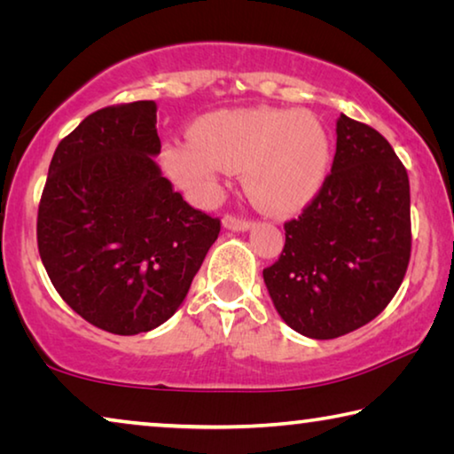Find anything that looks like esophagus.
Masks as SVG:
<instances>
[{"mask_svg":"<svg viewBox=\"0 0 454 454\" xmlns=\"http://www.w3.org/2000/svg\"><path fill=\"white\" fill-rule=\"evenodd\" d=\"M222 224H224V228L228 230H248L252 226L250 220L246 218H240V216H234V214H226L224 220H222Z\"/></svg>","mask_w":454,"mask_h":454,"instance_id":"esophagus-1","label":"esophagus"}]
</instances>
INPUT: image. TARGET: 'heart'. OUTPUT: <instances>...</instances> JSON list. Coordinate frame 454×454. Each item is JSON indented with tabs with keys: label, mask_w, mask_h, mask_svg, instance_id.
<instances>
[{
	"label": "heart",
	"mask_w": 454,
	"mask_h": 454,
	"mask_svg": "<svg viewBox=\"0 0 454 454\" xmlns=\"http://www.w3.org/2000/svg\"><path fill=\"white\" fill-rule=\"evenodd\" d=\"M190 144H170L164 166L188 194L206 202L216 196L220 176L244 172V188L268 212L301 208L320 190L330 144L312 112L238 107L200 118Z\"/></svg>",
	"instance_id": "heart-1"
}]
</instances>
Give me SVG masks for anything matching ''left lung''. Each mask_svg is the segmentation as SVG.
Segmentation results:
<instances>
[{
  "label": "left lung",
  "mask_w": 454,
  "mask_h": 454,
  "mask_svg": "<svg viewBox=\"0 0 454 454\" xmlns=\"http://www.w3.org/2000/svg\"><path fill=\"white\" fill-rule=\"evenodd\" d=\"M284 234L262 274L290 328L328 340L379 317L401 288L412 244L409 174L387 137L340 114L330 174Z\"/></svg>",
  "instance_id": "left-lung-1"
}]
</instances>
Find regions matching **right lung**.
<instances>
[{
	"label": "right lung",
	"instance_id": "1",
	"mask_svg": "<svg viewBox=\"0 0 454 454\" xmlns=\"http://www.w3.org/2000/svg\"><path fill=\"white\" fill-rule=\"evenodd\" d=\"M152 99L98 110L53 152L37 208V250L74 312L112 334L166 322L220 234L192 208L152 156Z\"/></svg>",
	"mask_w": 454,
	"mask_h": 454
}]
</instances>
